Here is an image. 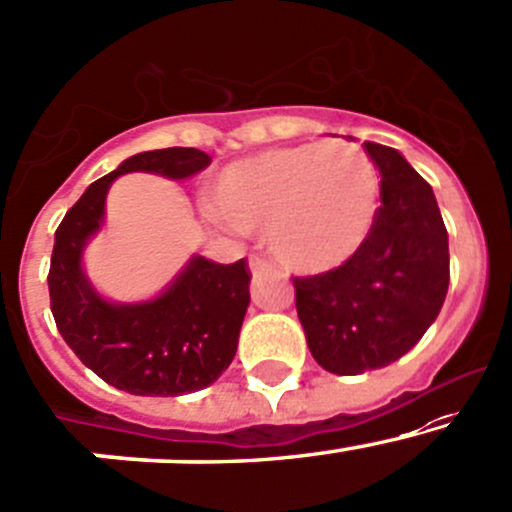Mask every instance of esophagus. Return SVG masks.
Segmentation results:
<instances>
[{"instance_id": "obj_1", "label": "esophagus", "mask_w": 512, "mask_h": 512, "mask_svg": "<svg viewBox=\"0 0 512 512\" xmlns=\"http://www.w3.org/2000/svg\"><path fill=\"white\" fill-rule=\"evenodd\" d=\"M250 272L255 274V277H260V274H272V272H277V269H274L272 262H267L265 257L252 255L250 257Z\"/></svg>"}]
</instances>
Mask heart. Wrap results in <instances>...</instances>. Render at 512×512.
Returning a JSON list of instances; mask_svg holds the SVG:
<instances>
[{
  "instance_id": "heart-1",
  "label": "heart",
  "mask_w": 512,
  "mask_h": 512,
  "mask_svg": "<svg viewBox=\"0 0 512 512\" xmlns=\"http://www.w3.org/2000/svg\"><path fill=\"white\" fill-rule=\"evenodd\" d=\"M379 170L350 143H301L233 162L213 189L233 228L262 230L294 272H328L367 240L379 209Z\"/></svg>"
}]
</instances>
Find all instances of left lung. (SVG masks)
<instances>
[{
  "instance_id": "8db88e82",
  "label": "left lung",
  "mask_w": 512,
  "mask_h": 512,
  "mask_svg": "<svg viewBox=\"0 0 512 512\" xmlns=\"http://www.w3.org/2000/svg\"><path fill=\"white\" fill-rule=\"evenodd\" d=\"M381 204L362 247L338 269L294 277L308 350L325 372L355 376L413 350L449 286V243L432 187L398 150L364 143Z\"/></svg>"
}]
</instances>
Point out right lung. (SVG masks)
Listing matches in <instances>:
<instances>
[{
  "instance_id": "right-lung-1",
  "label": "right lung",
  "mask_w": 512,
  "mask_h": 512,
  "mask_svg": "<svg viewBox=\"0 0 512 512\" xmlns=\"http://www.w3.org/2000/svg\"><path fill=\"white\" fill-rule=\"evenodd\" d=\"M211 157L196 148L138 153L104 174L55 230L50 257V311L63 340L114 389L133 396H182L213 384L238 350L250 306L247 260L218 265L194 255L160 296L140 303L106 301L82 269L87 240L104 223L106 192L126 172L187 179Z\"/></svg>"
}]
</instances>
